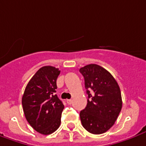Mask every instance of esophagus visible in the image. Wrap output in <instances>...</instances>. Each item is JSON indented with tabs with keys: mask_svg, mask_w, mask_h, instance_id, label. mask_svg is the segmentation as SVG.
I'll return each instance as SVG.
<instances>
[{
	"mask_svg": "<svg viewBox=\"0 0 146 146\" xmlns=\"http://www.w3.org/2000/svg\"><path fill=\"white\" fill-rule=\"evenodd\" d=\"M66 102H67V103H68L69 105H71V104L73 103V100H71V99H69V100H67Z\"/></svg>",
	"mask_w": 146,
	"mask_h": 146,
	"instance_id": "1",
	"label": "esophagus"
}]
</instances>
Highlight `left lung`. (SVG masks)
<instances>
[{"instance_id":"8db88e82","label":"left lung","mask_w":146,"mask_h":146,"mask_svg":"<svg viewBox=\"0 0 146 146\" xmlns=\"http://www.w3.org/2000/svg\"><path fill=\"white\" fill-rule=\"evenodd\" d=\"M88 94L87 106L80 112L83 127L94 134L109 130L117 119L122 107L118 84L106 69L96 64L80 69Z\"/></svg>"}]
</instances>
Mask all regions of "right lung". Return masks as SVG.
<instances>
[{"instance_id": "1", "label": "right lung", "mask_w": 146, "mask_h": 146, "mask_svg": "<svg viewBox=\"0 0 146 146\" xmlns=\"http://www.w3.org/2000/svg\"><path fill=\"white\" fill-rule=\"evenodd\" d=\"M59 69L41 67L29 81L22 97V107L29 125L41 134L55 132L60 125L64 105L56 93Z\"/></svg>"}]
</instances>
